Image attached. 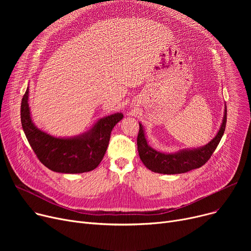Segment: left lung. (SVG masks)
<instances>
[{"label": "left lung", "instance_id": "1", "mask_svg": "<svg viewBox=\"0 0 251 251\" xmlns=\"http://www.w3.org/2000/svg\"><path fill=\"white\" fill-rule=\"evenodd\" d=\"M227 122V108L225 103L224 117L221 127L216 136L205 146L195 149H184L175 152H163L152 149L147 139L143 125L139 123L137 136V150L143 165L154 173L160 174H182L193 169L203 166L217 149L218 144L225 132Z\"/></svg>", "mask_w": 251, "mask_h": 251}]
</instances>
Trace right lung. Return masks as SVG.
<instances>
[{"label": "right lung", "mask_w": 251, "mask_h": 251, "mask_svg": "<svg viewBox=\"0 0 251 251\" xmlns=\"http://www.w3.org/2000/svg\"><path fill=\"white\" fill-rule=\"evenodd\" d=\"M27 87L21 102V124L31 149L47 168L58 173L89 172L101 162L111 132L123 119L122 113L102 117L86 132L70 137H57L43 131L32 121Z\"/></svg>", "instance_id": "1"}]
</instances>
